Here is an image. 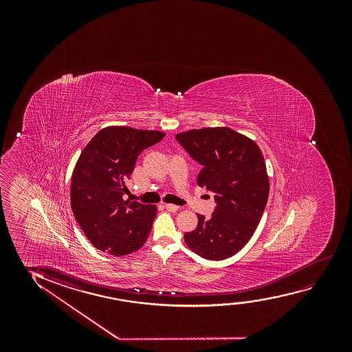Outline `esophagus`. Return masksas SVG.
Wrapping results in <instances>:
<instances>
[{
  "mask_svg": "<svg viewBox=\"0 0 352 352\" xmlns=\"http://www.w3.org/2000/svg\"><path fill=\"white\" fill-rule=\"evenodd\" d=\"M164 208L168 210V212H178L179 207L178 206H175V204H172V203H168V204H164Z\"/></svg>",
  "mask_w": 352,
  "mask_h": 352,
  "instance_id": "34e87169",
  "label": "esophagus"
}]
</instances>
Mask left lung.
<instances>
[{
  "label": "left lung",
  "instance_id": "left-lung-1",
  "mask_svg": "<svg viewBox=\"0 0 352 352\" xmlns=\"http://www.w3.org/2000/svg\"><path fill=\"white\" fill-rule=\"evenodd\" d=\"M202 164L197 184L214 192L212 217L198 214V225L184 234L186 245L207 260L236 254L258 226L270 195V178L258 145L228 127H204L175 135Z\"/></svg>",
  "mask_w": 352,
  "mask_h": 352
}]
</instances>
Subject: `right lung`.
Instances as JSON below:
<instances>
[{"label": "right lung", "instance_id": "add662e5", "mask_svg": "<svg viewBox=\"0 0 352 352\" xmlns=\"http://www.w3.org/2000/svg\"><path fill=\"white\" fill-rule=\"evenodd\" d=\"M164 137L160 131L108 126L82 150L73 170L71 207L98 250L125 256L144 245L157 208L124 201L122 196L138 155Z\"/></svg>", "mask_w": 352, "mask_h": 352}]
</instances>
